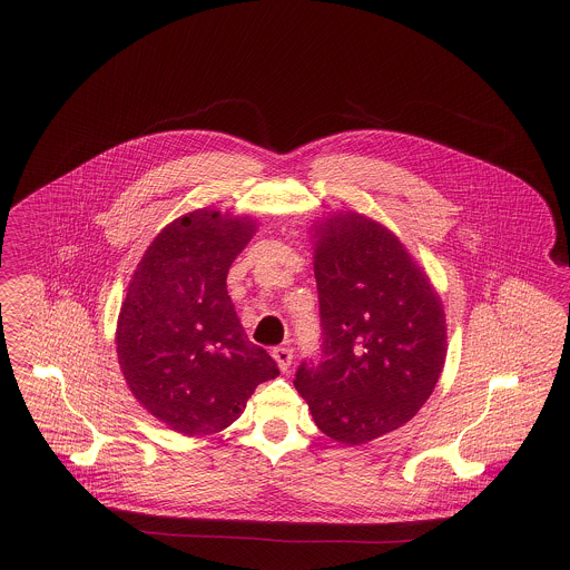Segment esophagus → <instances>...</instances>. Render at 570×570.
Here are the masks:
<instances>
[{"mask_svg": "<svg viewBox=\"0 0 570 570\" xmlns=\"http://www.w3.org/2000/svg\"><path fill=\"white\" fill-rule=\"evenodd\" d=\"M273 358H275V363H277V367L282 370V372H288V367H291V363H293V351L291 348H286V346H279V348H273Z\"/></svg>", "mask_w": 570, "mask_h": 570, "instance_id": "1", "label": "esophagus"}]
</instances>
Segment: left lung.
<instances>
[{
  "label": "left lung",
  "instance_id": "8db88e82",
  "mask_svg": "<svg viewBox=\"0 0 570 570\" xmlns=\"http://www.w3.org/2000/svg\"><path fill=\"white\" fill-rule=\"evenodd\" d=\"M321 298L323 361L295 386L316 428L346 446L406 425L434 393L446 358V316L400 237L340 209L309 226Z\"/></svg>",
  "mask_w": 570,
  "mask_h": 570
}]
</instances>
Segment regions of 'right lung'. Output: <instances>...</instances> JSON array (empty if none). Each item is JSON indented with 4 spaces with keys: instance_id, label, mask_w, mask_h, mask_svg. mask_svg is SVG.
Here are the masks:
<instances>
[{
    "instance_id": "right-lung-1",
    "label": "right lung",
    "mask_w": 570,
    "mask_h": 570,
    "mask_svg": "<svg viewBox=\"0 0 570 570\" xmlns=\"http://www.w3.org/2000/svg\"><path fill=\"white\" fill-rule=\"evenodd\" d=\"M256 222L214 207L184 214L156 235L128 284L115 331L119 367L136 402L177 434L226 430L256 386L279 376L226 291Z\"/></svg>"
}]
</instances>
